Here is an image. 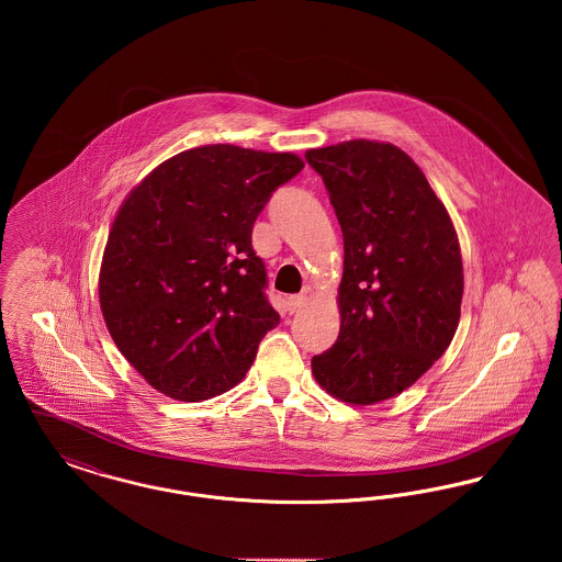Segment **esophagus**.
I'll use <instances>...</instances> for the list:
<instances>
[{
    "label": "esophagus",
    "mask_w": 562,
    "mask_h": 562,
    "mask_svg": "<svg viewBox=\"0 0 562 562\" xmlns=\"http://www.w3.org/2000/svg\"><path fill=\"white\" fill-rule=\"evenodd\" d=\"M305 294H294V296H289L286 299V312L289 314H294V312H299L303 305H305Z\"/></svg>",
    "instance_id": "34e87169"
}]
</instances>
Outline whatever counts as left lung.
<instances>
[{
  "label": "left lung",
  "mask_w": 562,
  "mask_h": 562,
  "mask_svg": "<svg viewBox=\"0 0 562 562\" xmlns=\"http://www.w3.org/2000/svg\"><path fill=\"white\" fill-rule=\"evenodd\" d=\"M344 232L341 328L312 358L322 387L374 404L411 387L453 341L463 266L453 221L422 168L392 143L310 149Z\"/></svg>",
  "instance_id": "left-lung-1"
}]
</instances>
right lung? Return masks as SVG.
<instances>
[{"label": "right lung", "instance_id": "1", "mask_svg": "<svg viewBox=\"0 0 562 562\" xmlns=\"http://www.w3.org/2000/svg\"><path fill=\"white\" fill-rule=\"evenodd\" d=\"M303 166L294 154L204 145L161 161L120 206L101 312L117 349L164 396L232 390L278 326L250 236L271 193Z\"/></svg>", "mask_w": 562, "mask_h": 562}]
</instances>
